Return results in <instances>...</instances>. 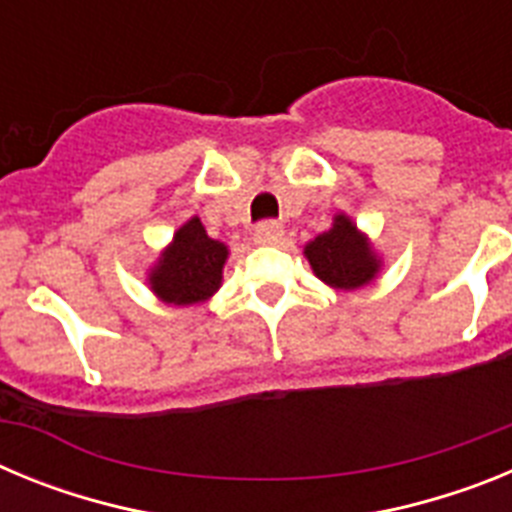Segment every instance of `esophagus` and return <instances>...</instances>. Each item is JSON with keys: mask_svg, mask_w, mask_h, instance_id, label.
<instances>
[{"mask_svg": "<svg viewBox=\"0 0 512 512\" xmlns=\"http://www.w3.org/2000/svg\"><path fill=\"white\" fill-rule=\"evenodd\" d=\"M284 228L279 223H261L259 228L253 230V241L261 243V246H271V243L282 241Z\"/></svg>", "mask_w": 512, "mask_h": 512, "instance_id": "obj_1", "label": "esophagus"}]
</instances>
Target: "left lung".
I'll use <instances>...</instances> for the list:
<instances>
[{
	"label": "left lung",
	"mask_w": 512,
	"mask_h": 512,
	"mask_svg": "<svg viewBox=\"0 0 512 512\" xmlns=\"http://www.w3.org/2000/svg\"><path fill=\"white\" fill-rule=\"evenodd\" d=\"M302 253L312 274L341 292L372 284L384 269L382 256L374 251L369 235L359 230V225L346 212H336L333 225L305 243Z\"/></svg>",
	"instance_id": "obj_1"
}]
</instances>
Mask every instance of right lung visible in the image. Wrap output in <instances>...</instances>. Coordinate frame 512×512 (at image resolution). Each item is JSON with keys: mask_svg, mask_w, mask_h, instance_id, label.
I'll list each match as a JSON object with an SVG mask.
<instances>
[{"mask_svg": "<svg viewBox=\"0 0 512 512\" xmlns=\"http://www.w3.org/2000/svg\"><path fill=\"white\" fill-rule=\"evenodd\" d=\"M230 248L210 238L197 215L179 225L169 246L158 253L146 284L164 305L189 307L210 300L223 287V269Z\"/></svg>", "mask_w": 512, "mask_h": 512, "instance_id": "add662e5", "label": "right lung"}]
</instances>
